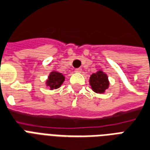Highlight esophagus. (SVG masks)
<instances>
[{"label": "esophagus", "mask_w": 150, "mask_h": 150, "mask_svg": "<svg viewBox=\"0 0 150 150\" xmlns=\"http://www.w3.org/2000/svg\"><path fill=\"white\" fill-rule=\"evenodd\" d=\"M75 72H76V73H78V74H81V73L82 72V69L81 68L76 69H75Z\"/></svg>", "instance_id": "obj_1"}]
</instances>
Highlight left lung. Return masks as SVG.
I'll use <instances>...</instances> for the list:
<instances>
[{
  "instance_id": "1",
  "label": "left lung",
  "mask_w": 150,
  "mask_h": 150,
  "mask_svg": "<svg viewBox=\"0 0 150 150\" xmlns=\"http://www.w3.org/2000/svg\"><path fill=\"white\" fill-rule=\"evenodd\" d=\"M89 84L93 92L103 94L110 85L108 74L104 73L103 70L99 69L96 73L92 74L90 76Z\"/></svg>"
}]
</instances>
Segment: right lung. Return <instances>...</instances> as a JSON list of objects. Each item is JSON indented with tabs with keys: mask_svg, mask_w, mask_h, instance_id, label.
Returning a JSON list of instances; mask_svg holds the SVG:
<instances>
[{
	"mask_svg": "<svg viewBox=\"0 0 150 150\" xmlns=\"http://www.w3.org/2000/svg\"><path fill=\"white\" fill-rule=\"evenodd\" d=\"M66 77L62 73H59L58 71L53 70L50 72L48 76L47 81H46V85L47 87L50 88V90L58 89V88L61 87V85L65 81Z\"/></svg>",
	"mask_w": 150,
	"mask_h": 150,
	"instance_id": "right-lung-1",
	"label": "right lung"
}]
</instances>
